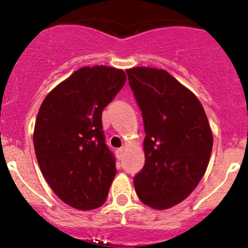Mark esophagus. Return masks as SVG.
I'll return each mask as SVG.
<instances>
[{
  "label": "esophagus",
  "mask_w": 248,
  "mask_h": 248,
  "mask_svg": "<svg viewBox=\"0 0 248 248\" xmlns=\"http://www.w3.org/2000/svg\"><path fill=\"white\" fill-rule=\"evenodd\" d=\"M115 154H117L118 160H122L123 156H124V149H123V148L117 149V151H115Z\"/></svg>",
  "instance_id": "esophagus-1"
}]
</instances>
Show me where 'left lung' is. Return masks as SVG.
<instances>
[{
  "label": "left lung",
  "mask_w": 248,
  "mask_h": 248,
  "mask_svg": "<svg viewBox=\"0 0 248 248\" xmlns=\"http://www.w3.org/2000/svg\"><path fill=\"white\" fill-rule=\"evenodd\" d=\"M143 115L145 164L134 176L145 205L165 210L195 190L209 165L212 133L199 99L164 69L126 71Z\"/></svg>",
  "instance_id": "left-lung-1"
}]
</instances>
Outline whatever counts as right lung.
<instances>
[{"mask_svg": "<svg viewBox=\"0 0 248 248\" xmlns=\"http://www.w3.org/2000/svg\"><path fill=\"white\" fill-rule=\"evenodd\" d=\"M125 80L122 69L83 67L39 108L33 134L38 165L54 194L74 209H97L108 198L117 168L102 113Z\"/></svg>", "mask_w": 248, "mask_h": 248, "instance_id": "1", "label": "right lung"}]
</instances>
